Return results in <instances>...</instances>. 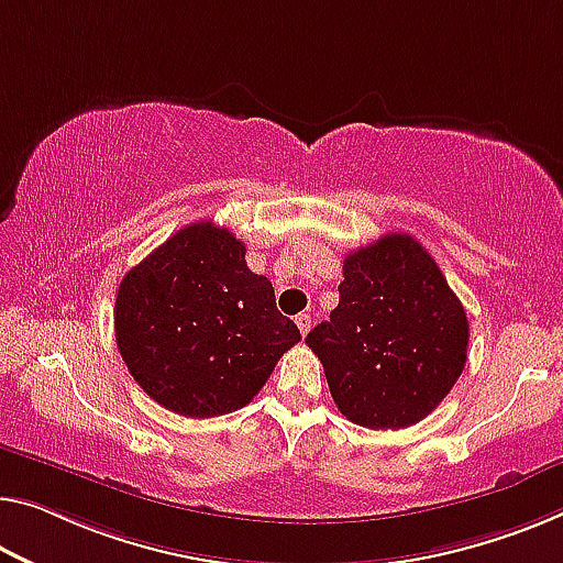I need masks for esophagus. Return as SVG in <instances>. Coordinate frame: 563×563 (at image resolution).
I'll list each match as a JSON object with an SVG mask.
<instances>
[{
  "label": "esophagus",
  "mask_w": 563,
  "mask_h": 563,
  "mask_svg": "<svg viewBox=\"0 0 563 563\" xmlns=\"http://www.w3.org/2000/svg\"><path fill=\"white\" fill-rule=\"evenodd\" d=\"M294 322H297L301 336H305L311 330V314H307V311H301V314L294 317Z\"/></svg>",
  "instance_id": "obj_1"
}]
</instances>
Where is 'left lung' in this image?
<instances>
[{"instance_id":"obj_1","label":"left lung","mask_w":563,"mask_h":563,"mask_svg":"<svg viewBox=\"0 0 563 563\" xmlns=\"http://www.w3.org/2000/svg\"><path fill=\"white\" fill-rule=\"evenodd\" d=\"M340 305L307 334L344 418L415 426L453 390L468 360V317L420 241L387 233L344 256Z\"/></svg>"}]
</instances>
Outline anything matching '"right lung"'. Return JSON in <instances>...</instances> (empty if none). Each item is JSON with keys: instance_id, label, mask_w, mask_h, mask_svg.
<instances>
[{"instance_id": "add662e5", "label": "right lung", "mask_w": 563, "mask_h": 563, "mask_svg": "<svg viewBox=\"0 0 563 563\" xmlns=\"http://www.w3.org/2000/svg\"><path fill=\"white\" fill-rule=\"evenodd\" d=\"M229 229H180L123 276L115 340L133 379L163 408L216 418L254 400L301 340L272 282L246 266Z\"/></svg>"}]
</instances>
